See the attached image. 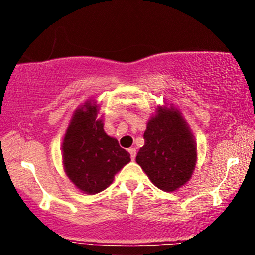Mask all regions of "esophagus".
I'll return each mask as SVG.
<instances>
[{
	"label": "esophagus",
	"instance_id": "esophagus-1",
	"mask_svg": "<svg viewBox=\"0 0 255 255\" xmlns=\"http://www.w3.org/2000/svg\"><path fill=\"white\" fill-rule=\"evenodd\" d=\"M128 152H130V155H131V159L134 160L135 159V155H136L135 148H130V149H128Z\"/></svg>",
	"mask_w": 255,
	"mask_h": 255
}]
</instances>
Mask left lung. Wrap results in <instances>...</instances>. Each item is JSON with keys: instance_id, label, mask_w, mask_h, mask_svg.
Returning a JSON list of instances; mask_svg holds the SVG:
<instances>
[{"instance_id": "obj_1", "label": "left lung", "mask_w": 255, "mask_h": 255, "mask_svg": "<svg viewBox=\"0 0 255 255\" xmlns=\"http://www.w3.org/2000/svg\"><path fill=\"white\" fill-rule=\"evenodd\" d=\"M144 144L136 155L154 185L174 191L190 179L196 164V144L180 113L159 107L147 124Z\"/></svg>"}]
</instances>
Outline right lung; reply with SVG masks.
<instances>
[{"label": "right lung", "instance_id": "obj_1", "mask_svg": "<svg viewBox=\"0 0 255 255\" xmlns=\"http://www.w3.org/2000/svg\"><path fill=\"white\" fill-rule=\"evenodd\" d=\"M78 108L62 142V160L68 178L78 189L98 194L111 186L114 175L130 162V154L104 131L98 107L89 101Z\"/></svg>", "mask_w": 255, "mask_h": 255}]
</instances>
